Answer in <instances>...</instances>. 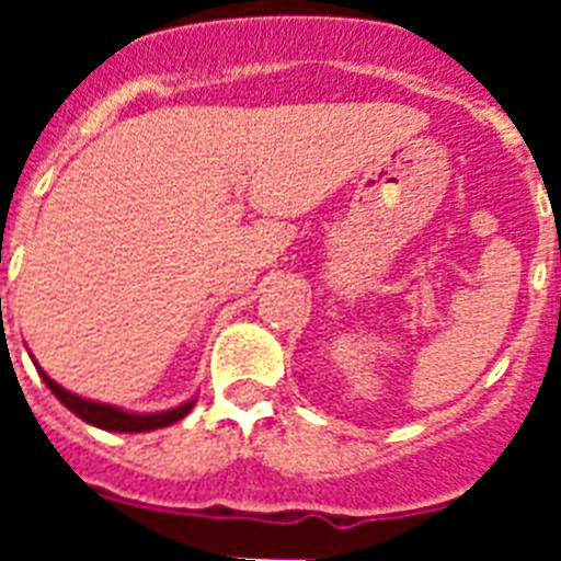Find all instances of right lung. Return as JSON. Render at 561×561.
Listing matches in <instances>:
<instances>
[{
    "label": "right lung",
    "mask_w": 561,
    "mask_h": 561,
    "mask_svg": "<svg viewBox=\"0 0 561 561\" xmlns=\"http://www.w3.org/2000/svg\"><path fill=\"white\" fill-rule=\"evenodd\" d=\"M38 374H42L44 385L58 396V401H61L64 408L72 410L78 419H83L87 424H92V427L112 430V433H148V430L171 427L173 421H182L193 408V401H187V404H182V408L165 410V413H148V415L126 413V410H117L112 408V404H101V401H89L76 393H69V390H64L61 385H56V381L49 379L42 368H38Z\"/></svg>",
    "instance_id": "add662e5"
}]
</instances>
